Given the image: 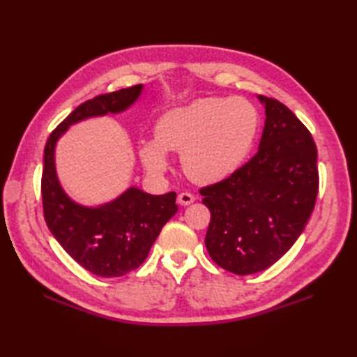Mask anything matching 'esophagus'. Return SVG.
<instances>
[{
    "instance_id": "obj_1",
    "label": "esophagus",
    "mask_w": 357,
    "mask_h": 357,
    "mask_svg": "<svg viewBox=\"0 0 357 357\" xmlns=\"http://www.w3.org/2000/svg\"><path fill=\"white\" fill-rule=\"evenodd\" d=\"M192 202H195V196L192 195V193H188V192H183V193H179L178 195V204L179 206H190Z\"/></svg>"
}]
</instances>
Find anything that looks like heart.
I'll return each instance as SVG.
<instances>
[{
  "mask_svg": "<svg viewBox=\"0 0 357 357\" xmlns=\"http://www.w3.org/2000/svg\"><path fill=\"white\" fill-rule=\"evenodd\" d=\"M257 128V110L244 98H202L165 112L155 124L156 141L139 144V158L149 173L161 176L169 169L165 150L181 151L195 183H221L245 161Z\"/></svg>",
  "mask_w": 357,
  "mask_h": 357,
  "instance_id": "obj_1",
  "label": "heart"
}]
</instances>
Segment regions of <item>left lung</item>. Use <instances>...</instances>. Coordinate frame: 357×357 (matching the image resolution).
Segmentation results:
<instances>
[{"label": "left lung", "instance_id": "left-lung-1", "mask_svg": "<svg viewBox=\"0 0 357 357\" xmlns=\"http://www.w3.org/2000/svg\"><path fill=\"white\" fill-rule=\"evenodd\" d=\"M259 101L265 126L257 153L231 176L199 190L211 215L207 252L239 276L271 267L291 248L319 190L312 133L275 98L259 95Z\"/></svg>", "mask_w": 357, "mask_h": 357}]
</instances>
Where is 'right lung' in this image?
<instances>
[{
	"label": "right lung",
	"instance_id": "add662e5",
	"mask_svg": "<svg viewBox=\"0 0 357 357\" xmlns=\"http://www.w3.org/2000/svg\"><path fill=\"white\" fill-rule=\"evenodd\" d=\"M141 92L142 84H138L82 102L50 133L44 147L41 196L45 224L66 252L96 276H124L146 261L161 229L178 211L176 193L156 196L130 187L104 206H79L59 185L55 146L69 126L92 116L124 112Z\"/></svg>",
	"mask_w": 357,
	"mask_h": 357
}]
</instances>
